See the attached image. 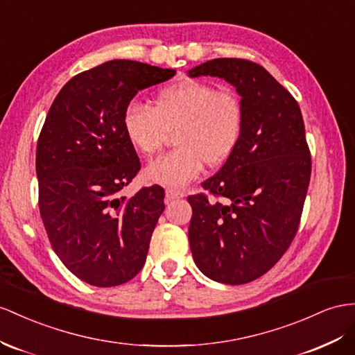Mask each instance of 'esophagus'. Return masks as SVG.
<instances>
[{"instance_id": "obj_1", "label": "esophagus", "mask_w": 355, "mask_h": 355, "mask_svg": "<svg viewBox=\"0 0 355 355\" xmlns=\"http://www.w3.org/2000/svg\"><path fill=\"white\" fill-rule=\"evenodd\" d=\"M183 196H184V193L180 192V190L166 189V202H171V201H174V199H180Z\"/></svg>"}]
</instances>
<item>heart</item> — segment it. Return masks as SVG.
Instances as JSON below:
<instances>
[{
    "instance_id": "heart-1",
    "label": "heart",
    "mask_w": 355,
    "mask_h": 355,
    "mask_svg": "<svg viewBox=\"0 0 355 355\" xmlns=\"http://www.w3.org/2000/svg\"><path fill=\"white\" fill-rule=\"evenodd\" d=\"M243 121L237 94L190 79L162 88L153 107L129 103L121 120L127 141L142 156L159 151L169 132L178 129L180 148L144 169L145 181L175 189L201 174L207 162L217 166L228 160L240 142Z\"/></svg>"
}]
</instances>
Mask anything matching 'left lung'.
Here are the masks:
<instances>
[{
	"mask_svg": "<svg viewBox=\"0 0 355 355\" xmlns=\"http://www.w3.org/2000/svg\"><path fill=\"white\" fill-rule=\"evenodd\" d=\"M217 76L241 97V138L220 171L202 183L225 204L189 196V243L207 277L243 285L276 264L294 240L311 181V151L297 100L248 60L216 58L189 71Z\"/></svg>",
	"mask_w": 355,
	"mask_h": 355,
	"instance_id": "obj_1",
	"label": "left lung"
}]
</instances>
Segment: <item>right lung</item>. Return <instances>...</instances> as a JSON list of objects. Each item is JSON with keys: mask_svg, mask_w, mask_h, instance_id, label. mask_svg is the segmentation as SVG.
Returning a JSON list of instances; mask_svg holds the SVG:
<instances>
[{"mask_svg": "<svg viewBox=\"0 0 355 355\" xmlns=\"http://www.w3.org/2000/svg\"><path fill=\"white\" fill-rule=\"evenodd\" d=\"M174 75L130 60L103 62L71 78L44 120L35 153L40 216L53 252L89 285L125 284L147 259L165 192L120 195L141 168L121 120L138 91Z\"/></svg>", "mask_w": 355, "mask_h": 355, "instance_id": "obj_1", "label": "right lung"}]
</instances>
